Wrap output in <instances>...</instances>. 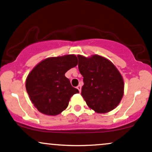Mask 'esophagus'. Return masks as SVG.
Listing matches in <instances>:
<instances>
[{
    "label": "esophagus",
    "instance_id": "1",
    "mask_svg": "<svg viewBox=\"0 0 152 152\" xmlns=\"http://www.w3.org/2000/svg\"><path fill=\"white\" fill-rule=\"evenodd\" d=\"M77 89L79 91V92H80L81 91V85H78V86H77Z\"/></svg>",
    "mask_w": 152,
    "mask_h": 152
}]
</instances>
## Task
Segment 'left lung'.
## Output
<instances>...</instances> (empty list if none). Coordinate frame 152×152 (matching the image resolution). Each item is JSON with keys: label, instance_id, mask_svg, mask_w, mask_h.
I'll return each instance as SVG.
<instances>
[{"label": "left lung", "instance_id": "left-lung-1", "mask_svg": "<svg viewBox=\"0 0 152 152\" xmlns=\"http://www.w3.org/2000/svg\"><path fill=\"white\" fill-rule=\"evenodd\" d=\"M78 68L84 85L81 95L97 113L113 110L121 101L124 82L120 72L110 61L99 55L90 58L77 55Z\"/></svg>", "mask_w": 152, "mask_h": 152}]
</instances>
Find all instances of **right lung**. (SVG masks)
<instances>
[{
    "instance_id": "right-lung-1",
    "label": "right lung",
    "mask_w": 152,
    "mask_h": 152,
    "mask_svg": "<svg viewBox=\"0 0 152 152\" xmlns=\"http://www.w3.org/2000/svg\"><path fill=\"white\" fill-rule=\"evenodd\" d=\"M75 55L50 57L40 61L26 80V90L39 112L57 115L67 107L71 96L79 93L65 73L77 65Z\"/></svg>"
}]
</instances>
